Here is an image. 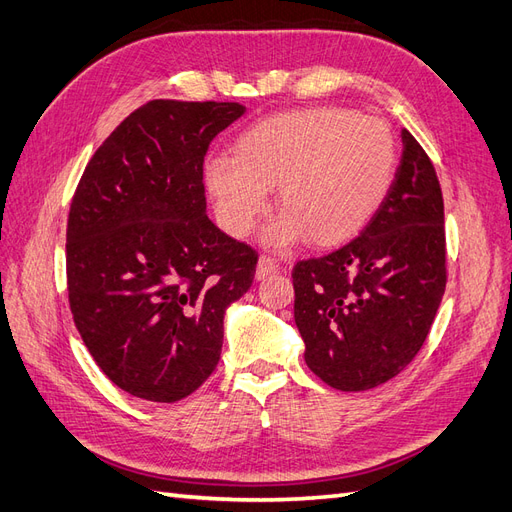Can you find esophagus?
Returning <instances> with one entry per match:
<instances>
[{
  "instance_id": "obj_1",
  "label": "esophagus",
  "mask_w": 512,
  "mask_h": 512,
  "mask_svg": "<svg viewBox=\"0 0 512 512\" xmlns=\"http://www.w3.org/2000/svg\"><path fill=\"white\" fill-rule=\"evenodd\" d=\"M277 269H280V265L269 256H260L258 258V265H256V280H267L269 275H273Z\"/></svg>"
}]
</instances>
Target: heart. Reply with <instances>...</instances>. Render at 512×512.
I'll use <instances>...</instances> for the list:
<instances>
[{
	"label": "heart",
	"instance_id": "b5f03b06",
	"mask_svg": "<svg viewBox=\"0 0 512 512\" xmlns=\"http://www.w3.org/2000/svg\"><path fill=\"white\" fill-rule=\"evenodd\" d=\"M397 143L380 117L320 106L275 115L247 128L235 158L205 164V185L228 235L250 237L277 188L284 213L265 235L273 250L309 235L316 245L354 237L389 194Z\"/></svg>",
	"mask_w": 512,
	"mask_h": 512
}]
</instances>
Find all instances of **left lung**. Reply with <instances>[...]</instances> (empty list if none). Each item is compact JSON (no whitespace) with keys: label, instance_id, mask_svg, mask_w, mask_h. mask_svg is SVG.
<instances>
[{"label":"left lung","instance_id":"obj_1","mask_svg":"<svg viewBox=\"0 0 512 512\" xmlns=\"http://www.w3.org/2000/svg\"><path fill=\"white\" fill-rule=\"evenodd\" d=\"M401 143L395 181L361 235L292 269L305 363L337 391L395 378L421 350L446 288L436 168L408 130Z\"/></svg>","mask_w":512,"mask_h":512}]
</instances>
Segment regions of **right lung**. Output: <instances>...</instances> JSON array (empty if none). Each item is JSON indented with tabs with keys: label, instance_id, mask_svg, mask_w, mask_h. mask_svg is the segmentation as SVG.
<instances>
[{
	"label": "right lung",
	"instance_id": "obj_1",
	"mask_svg": "<svg viewBox=\"0 0 512 512\" xmlns=\"http://www.w3.org/2000/svg\"><path fill=\"white\" fill-rule=\"evenodd\" d=\"M239 102L151 100L89 160L66 235L74 324L121 391L173 404L220 361L258 254L207 218L203 162Z\"/></svg>",
	"mask_w": 512,
	"mask_h": 512
}]
</instances>
